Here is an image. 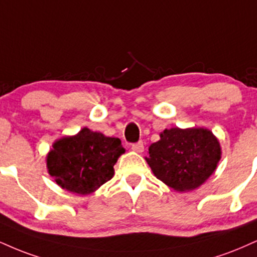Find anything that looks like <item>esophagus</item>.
Masks as SVG:
<instances>
[{
  "instance_id": "1",
  "label": "esophagus",
  "mask_w": 257,
  "mask_h": 257,
  "mask_svg": "<svg viewBox=\"0 0 257 257\" xmlns=\"http://www.w3.org/2000/svg\"><path fill=\"white\" fill-rule=\"evenodd\" d=\"M132 150L138 153L144 152V142L139 141V142H135V144H132Z\"/></svg>"
}]
</instances>
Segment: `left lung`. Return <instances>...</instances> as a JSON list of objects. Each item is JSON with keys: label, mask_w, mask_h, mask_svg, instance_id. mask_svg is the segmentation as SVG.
<instances>
[{"label": "left lung", "mask_w": 257, "mask_h": 257, "mask_svg": "<svg viewBox=\"0 0 257 257\" xmlns=\"http://www.w3.org/2000/svg\"><path fill=\"white\" fill-rule=\"evenodd\" d=\"M220 146L203 128L165 129L148 148L146 158L154 176L175 190H193L214 172Z\"/></svg>", "instance_id": "1"}]
</instances>
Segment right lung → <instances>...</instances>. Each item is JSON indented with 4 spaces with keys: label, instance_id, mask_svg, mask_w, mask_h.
I'll return each instance as SVG.
<instances>
[{
    "label": "right lung",
    "instance_id": "add662e5",
    "mask_svg": "<svg viewBox=\"0 0 257 257\" xmlns=\"http://www.w3.org/2000/svg\"><path fill=\"white\" fill-rule=\"evenodd\" d=\"M46 158L49 174L72 193L87 195L112 178L113 165L124 148L117 138L83 128L75 137L54 144Z\"/></svg>",
    "mask_w": 257,
    "mask_h": 257
}]
</instances>
